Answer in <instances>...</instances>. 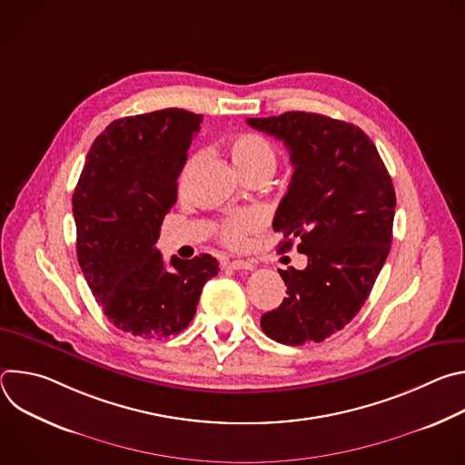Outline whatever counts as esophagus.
I'll list each match as a JSON object with an SVG mask.
<instances>
[{
  "label": "esophagus",
  "instance_id": "esophagus-1",
  "mask_svg": "<svg viewBox=\"0 0 465 465\" xmlns=\"http://www.w3.org/2000/svg\"><path fill=\"white\" fill-rule=\"evenodd\" d=\"M228 269H233V271H253L255 264L252 261H242V259H235V261H230L226 262Z\"/></svg>",
  "mask_w": 465,
  "mask_h": 465
}]
</instances>
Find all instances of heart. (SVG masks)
<instances>
[{
	"mask_svg": "<svg viewBox=\"0 0 465 465\" xmlns=\"http://www.w3.org/2000/svg\"><path fill=\"white\" fill-rule=\"evenodd\" d=\"M230 158L233 167L239 171L241 176H248L252 173L257 171H269L274 173L276 169V151L272 147V143L262 138L259 134H239L230 142ZM193 160L185 165L180 183H183V178L191 167ZM264 224V219L259 212L255 210H248V212H241L235 215L226 217L219 228V239L223 244H226L228 248H241L246 242V237L253 232H257L261 226Z\"/></svg>",
	"mask_w": 465,
	"mask_h": 465,
	"instance_id": "obj_1",
	"label": "heart"
}]
</instances>
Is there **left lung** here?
Masks as SVG:
<instances>
[{
    "mask_svg": "<svg viewBox=\"0 0 465 465\" xmlns=\"http://www.w3.org/2000/svg\"><path fill=\"white\" fill-rule=\"evenodd\" d=\"M282 140L294 165L274 217L280 252L307 255V267L280 271L287 298L261 316L264 335L287 346L322 342L361 311L390 253L395 191L364 132L311 112L250 117Z\"/></svg>",
    "mask_w": 465,
    "mask_h": 465,
    "instance_id": "1",
    "label": "left lung"
}]
</instances>
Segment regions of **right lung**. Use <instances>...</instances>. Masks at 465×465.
<instances>
[{
    "instance_id": "1",
    "label": "right lung",
    "mask_w": 465,
    "mask_h": 465,
    "mask_svg": "<svg viewBox=\"0 0 465 465\" xmlns=\"http://www.w3.org/2000/svg\"><path fill=\"white\" fill-rule=\"evenodd\" d=\"M201 114L165 108L112 121L86 154L74 193L77 257L108 320L142 339L178 335L193 320L219 261L171 257L156 248L174 206Z\"/></svg>"
}]
</instances>
